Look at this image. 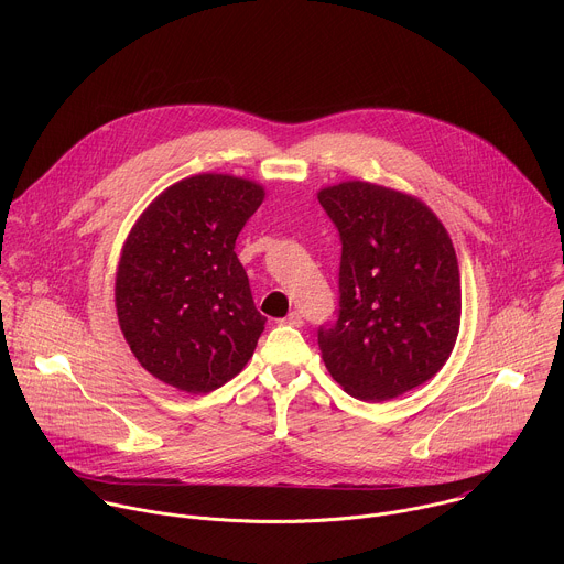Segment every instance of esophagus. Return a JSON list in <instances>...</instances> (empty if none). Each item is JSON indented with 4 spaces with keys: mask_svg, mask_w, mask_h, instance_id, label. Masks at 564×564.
<instances>
[{
    "mask_svg": "<svg viewBox=\"0 0 564 564\" xmlns=\"http://www.w3.org/2000/svg\"><path fill=\"white\" fill-rule=\"evenodd\" d=\"M279 324L281 326H292V328H301L303 326V316H301V312H290L285 318H279Z\"/></svg>",
    "mask_w": 564,
    "mask_h": 564,
    "instance_id": "1",
    "label": "esophagus"
}]
</instances>
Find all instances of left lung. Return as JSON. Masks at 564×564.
<instances>
[{
	"mask_svg": "<svg viewBox=\"0 0 564 564\" xmlns=\"http://www.w3.org/2000/svg\"><path fill=\"white\" fill-rule=\"evenodd\" d=\"M341 238L339 312L321 357L352 397L386 401L435 377L453 352L462 288L451 236L417 198L348 181L318 192Z\"/></svg>",
	"mask_w": 564,
	"mask_h": 564,
	"instance_id": "8db88e82",
	"label": "left lung"
}]
</instances>
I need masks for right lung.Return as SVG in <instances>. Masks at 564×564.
<instances>
[{
  "label": "right lung",
  "mask_w": 564,
  "mask_h": 564,
  "mask_svg": "<svg viewBox=\"0 0 564 564\" xmlns=\"http://www.w3.org/2000/svg\"><path fill=\"white\" fill-rule=\"evenodd\" d=\"M261 185L198 174L160 194L127 236L116 274L120 330L155 379L212 392L254 355L265 328L234 246Z\"/></svg>",
  "instance_id": "add662e5"
}]
</instances>
